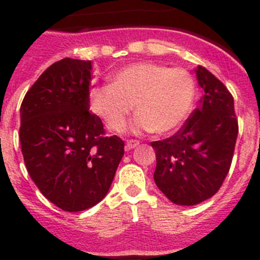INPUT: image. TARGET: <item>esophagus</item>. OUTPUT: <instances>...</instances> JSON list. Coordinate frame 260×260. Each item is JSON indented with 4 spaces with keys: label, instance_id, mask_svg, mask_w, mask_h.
<instances>
[{
    "label": "esophagus",
    "instance_id": "obj_1",
    "mask_svg": "<svg viewBox=\"0 0 260 260\" xmlns=\"http://www.w3.org/2000/svg\"><path fill=\"white\" fill-rule=\"evenodd\" d=\"M137 146H140V141L129 140V141H127V143H125V149H127V151H129V149L136 148Z\"/></svg>",
    "mask_w": 260,
    "mask_h": 260
}]
</instances>
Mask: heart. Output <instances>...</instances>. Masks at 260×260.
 I'll list each match as a JSON object with an SVG mask.
<instances>
[{
    "instance_id": "b5f03b06",
    "label": "heart",
    "mask_w": 260,
    "mask_h": 260,
    "mask_svg": "<svg viewBox=\"0 0 260 260\" xmlns=\"http://www.w3.org/2000/svg\"><path fill=\"white\" fill-rule=\"evenodd\" d=\"M193 99L195 83L187 70L136 62L114 73L111 85L94 89L91 108L119 133L127 127L135 107L136 129L167 135L185 122Z\"/></svg>"
}]
</instances>
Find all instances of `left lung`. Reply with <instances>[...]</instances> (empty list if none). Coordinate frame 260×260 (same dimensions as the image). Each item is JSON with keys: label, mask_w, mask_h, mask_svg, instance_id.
Returning a JSON list of instances; mask_svg holds the SVG:
<instances>
[{"label": "left lung", "mask_w": 260, "mask_h": 260, "mask_svg": "<svg viewBox=\"0 0 260 260\" xmlns=\"http://www.w3.org/2000/svg\"><path fill=\"white\" fill-rule=\"evenodd\" d=\"M196 77L203 88L200 107L171 137L151 142L156 152L153 179L176 205H198L219 191L232 166L238 119L226 86L204 67Z\"/></svg>", "instance_id": "left-lung-1"}]
</instances>
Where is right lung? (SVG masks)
<instances>
[{
  "label": "right lung",
  "instance_id": "add662e5",
  "mask_svg": "<svg viewBox=\"0 0 260 260\" xmlns=\"http://www.w3.org/2000/svg\"><path fill=\"white\" fill-rule=\"evenodd\" d=\"M91 61L65 57L50 65L20 108V142L28 175L64 211H83L104 199L124 154L89 112Z\"/></svg>",
  "mask_w": 260,
  "mask_h": 260
}]
</instances>
